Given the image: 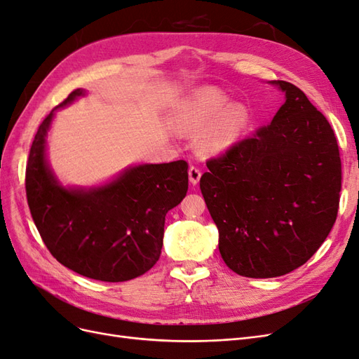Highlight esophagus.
Masks as SVG:
<instances>
[{"instance_id":"obj_1","label":"esophagus","mask_w":359,"mask_h":359,"mask_svg":"<svg viewBox=\"0 0 359 359\" xmlns=\"http://www.w3.org/2000/svg\"><path fill=\"white\" fill-rule=\"evenodd\" d=\"M201 175H202V172H201V169L198 166H190V169H189V178H190V182L193 184V186H196V184L199 182Z\"/></svg>"}]
</instances>
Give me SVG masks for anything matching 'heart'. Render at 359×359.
I'll return each mask as SVG.
<instances>
[{
	"instance_id": "1",
	"label": "heart",
	"mask_w": 359,
	"mask_h": 359,
	"mask_svg": "<svg viewBox=\"0 0 359 359\" xmlns=\"http://www.w3.org/2000/svg\"><path fill=\"white\" fill-rule=\"evenodd\" d=\"M227 97L212 86H206L193 94L177 115V126L182 133L201 135V148L206 154L224 151L241 137L248 124V111L244 104L229 107Z\"/></svg>"
}]
</instances>
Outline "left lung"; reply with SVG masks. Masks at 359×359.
<instances>
[{"label":"left lung","mask_w":359,"mask_h":359,"mask_svg":"<svg viewBox=\"0 0 359 359\" xmlns=\"http://www.w3.org/2000/svg\"><path fill=\"white\" fill-rule=\"evenodd\" d=\"M273 121L206 161L201 191L219 229V250L233 273L285 276L327 240L339 212L341 160L328 119L298 86Z\"/></svg>","instance_id":"8db88e82"}]
</instances>
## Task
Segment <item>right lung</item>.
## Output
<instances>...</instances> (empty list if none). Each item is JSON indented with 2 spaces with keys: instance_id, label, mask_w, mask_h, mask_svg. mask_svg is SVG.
<instances>
[{
  "instance_id": "1",
  "label": "right lung",
  "mask_w": 359,
  "mask_h": 359,
  "mask_svg": "<svg viewBox=\"0 0 359 359\" xmlns=\"http://www.w3.org/2000/svg\"><path fill=\"white\" fill-rule=\"evenodd\" d=\"M83 94L70 93L39 126L25 172L28 206L60 264L88 278L127 281L158 260L165 217L189 189V165L186 160L139 165L90 190L60 186L46 161V135L53 112Z\"/></svg>"
}]
</instances>
